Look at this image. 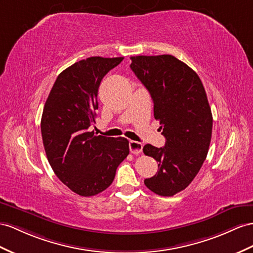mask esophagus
Listing matches in <instances>:
<instances>
[{
    "mask_svg": "<svg viewBox=\"0 0 253 253\" xmlns=\"http://www.w3.org/2000/svg\"><path fill=\"white\" fill-rule=\"evenodd\" d=\"M129 150H130L132 154L138 155L143 150V144L137 141H130L129 142Z\"/></svg>",
    "mask_w": 253,
    "mask_h": 253,
    "instance_id": "34e87169",
    "label": "esophagus"
}]
</instances>
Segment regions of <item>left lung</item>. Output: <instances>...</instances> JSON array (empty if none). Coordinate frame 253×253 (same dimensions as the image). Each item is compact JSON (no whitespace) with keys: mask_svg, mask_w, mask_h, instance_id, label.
I'll use <instances>...</instances> for the list:
<instances>
[{"mask_svg":"<svg viewBox=\"0 0 253 253\" xmlns=\"http://www.w3.org/2000/svg\"><path fill=\"white\" fill-rule=\"evenodd\" d=\"M130 59V68L152 96L154 116L166 138L164 147H143L158 163L157 173L144 184L159 196L172 197L188 187L207 156L211 110L202 81L188 65L169 54Z\"/></svg>","mask_w":253,"mask_h":253,"instance_id":"left-lung-1","label":"left lung"}]
</instances>
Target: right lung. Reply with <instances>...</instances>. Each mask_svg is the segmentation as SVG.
I'll list each match as a JSON object with an SVG mask.
<instances>
[{
  "instance_id": "right-lung-1",
  "label": "right lung",
  "mask_w": 253,
  "mask_h": 253,
  "mask_svg": "<svg viewBox=\"0 0 253 253\" xmlns=\"http://www.w3.org/2000/svg\"><path fill=\"white\" fill-rule=\"evenodd\" d=\"M123 59L92 56L75 63L57 76L44 103L41 128L49 164L61 182L82 197L106 190L129 154L127 139L88 131L102 78Z\"/></svg>"
}]
</instances>
